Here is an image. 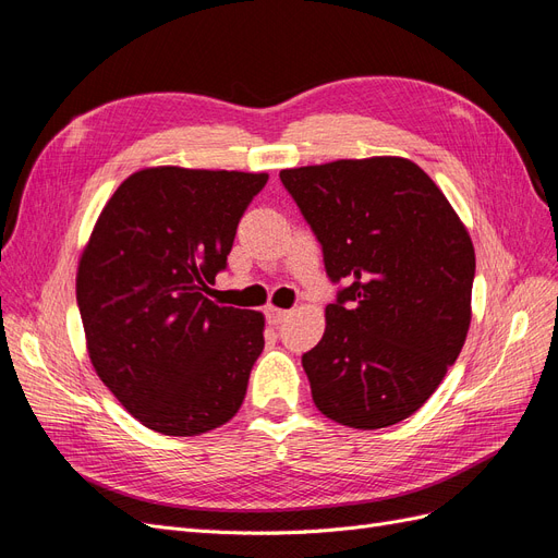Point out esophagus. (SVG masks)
Masks as SVG:
<instances>
[{"label":"esophagus","mask_w":558,"mask_h":558,"mask_svg":"<svg viewBox=\"0 0 558 558\" xmlns=\"http://www.w3.org/2000/svg\"><path fill=\"white\" fill-rule=\"evenodd\" d=\"M265 316H267V320H269V324H272V326H279V324H281V320H283L286 316H289V312L269 305V307H265Z\"/></svg>","instance_id":"esophagus-1"}]
</instances>
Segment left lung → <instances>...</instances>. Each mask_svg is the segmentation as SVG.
Here are the masks:
<instances>
[{
  "label": "left lung",
  "instance_id": "obj_1",
  "mask_svg": "<svg viewBox=\"0 0 558 558\" xmlns=\"http://www.w3.org/2000/svg\"><path fill=\"white\" fill-rule=\"evenodd\" d=\"M347 286L302 356L320 414L361 430L414 414L459 359L470 328L475 248L435 181L408 158L281 170Z\"/></svg>",
  "mask_w": 558,
  "mask_h": 558
}]
</instances>
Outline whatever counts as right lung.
Returning a JSON list of instances; mask_svg holds the SVG:
<instances>
[{"label": "right lung", "instance_id": "1", "mask_svg": "<svg viewBox=\"0 0 558 558\" xmlns=\"http://www.w3.org/2000/svg\"><path fill=\"white\" fill-rule=\"evenodd\" d=\"M267 174L146 167L109 197L81 253L88 356L150 430L189 437L238 414L265 316L207 298Z\"/></svg>", "mask_w": 558, "mask_h": 558}]
</instances>
